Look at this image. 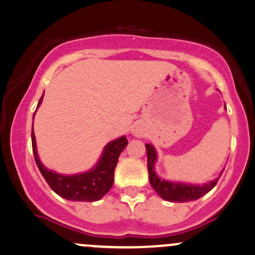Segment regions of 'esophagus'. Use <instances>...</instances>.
<instances>
[{
    "label": "esophagus",
    "mask_w": 255,
    "mask_h": 255,
    "mask_svg": "<svg viewBox=\"0 0 255 255\" xmlns=\"http://www.w3.org/2000/svg\"><path fill=\"white\" fill-rule=\"evenodd\" d=\"M132 135L136 136V137H138V138L143 137V132H142L139 128H135V130H132Z\"/></svg>",
    "instance_id": "esophagus-1"
}]
</instances>
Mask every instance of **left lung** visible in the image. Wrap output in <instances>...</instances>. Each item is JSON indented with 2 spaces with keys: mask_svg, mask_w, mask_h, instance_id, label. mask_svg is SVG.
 I'll use <instances>...</instances> for the list:
<instances>
[{
  "mask_svg": "<svg viewBox=\"0 0 255 255\" xmlns=\"http://www.w3.org/2000/svg\"><path fill=\"white\" fill-rule=\"evenodd\" d=\"M226 109V106H225ZM147 150V168H148L149 183L154 191L159 194L160 198L165 201L174 202V203H186V202L197 201L198 198L203 197L209 191L214 188V186L220 179L224 169L220 171L218 177L207 183H190L182 181H170V180L161 179L155 171V163L158 160L157 149L152 143H146Z\"/></svg>",
  "mask_w": 255,
  "mask_h": 255,
  "instance_id": "obj_1",
  "label": "left lung"
}]
</instances>
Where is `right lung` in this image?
<instances>
[{"instance_id":"right-lung-1","label":"right lung","mask_w":255,"mask_h":255,"mask_svg":"<svg viewBox=\"0 0 255 255\" xmlns=\"http://www.w3.org/2000/svg\"><path fill=\"white\" fill-rule=\"evenodd\" d=\"M42 98L43 95L40 98L37 108L42 102ZM31 141L35 161L42 176L58 196L73 202H96L111 190L114 183V170H116L119 155L128 143L127 136H120L106 144L100 159L91 169L78 172V174L65 175L46 168L40 160L34 133V125H32Z\"/></svg>"}]
</instances>
